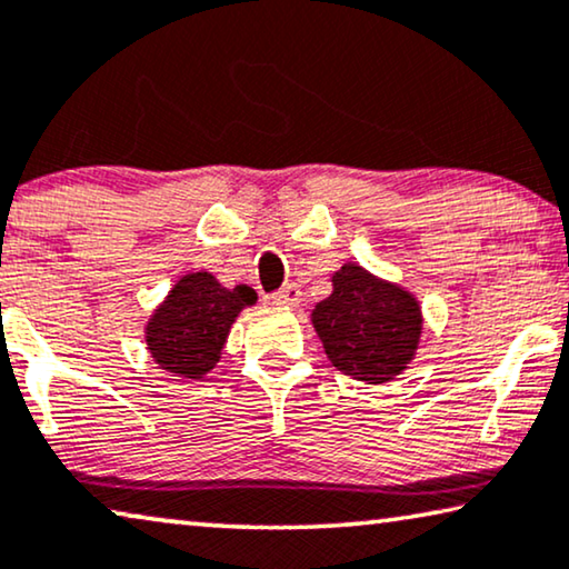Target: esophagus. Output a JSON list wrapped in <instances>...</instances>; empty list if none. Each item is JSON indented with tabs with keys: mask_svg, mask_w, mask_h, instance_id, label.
Wrapping results in <instances>:
<instances>
[{
	"mask_svg": "<svg viewBox=\"0 0 569 569\" xmlns=\"http://www.w3.org/2000/svg\"><path fill=\"white\" fill-rule=\"evenodd\" d=\"M271 302L279 305V308H298V305H300V290L295 284H287L279 292L271 295Z\"/></svg>",
	"mask_w": 569,
	"mask_h": 569,
	"instance_id": "obj_1",
	"label": "esophagus"
}]
</instances>
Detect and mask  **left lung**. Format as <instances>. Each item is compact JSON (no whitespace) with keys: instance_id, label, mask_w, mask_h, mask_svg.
Instances as JSON below:
<instances>
[{"instance_id":"obj_1","label":"left lung","mask_w":569,"mask_h":569,"mask_svg":"<svg viewBox=\"0 0 569 569\" xmlns=\"http://www.w3.org/2000/svg\"><path fill=\"white\" fill-rule=\"evenodd\" d=\"M331 284L333 292L310 312L331 365L367 385H385L406 372L423 336L416 295L357 261L333 271Z\"/></svg>"}]
</instances>
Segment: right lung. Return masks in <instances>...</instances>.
I'll return each instance as SVG.
<instances>
[{"mask_svg":"<svg viewBox=\"0 0 569 569\" xmlns=\"http://www.w3.org/2000/svg\"><path fill=\"white\" fill-rule=\"evenodd\" d=\"M251 305L257 292L249 284L223 287L210 271H189L148 318V353L167 375L202 380L220 361L230 326Z\"/></svg>","mask_w":569,"mask_h":569,"instance_id":"obj_1","label":"right lung"}]
</instances>
